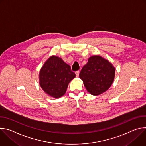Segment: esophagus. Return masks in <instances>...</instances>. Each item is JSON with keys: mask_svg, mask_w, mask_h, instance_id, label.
Instances as JSON below:
<instances>
[{"mask_svg": "<svg viewBox=\"0 0 146 146\" xmlns=\"http://www.w3.org/2000/svg\"><path fill=\"white\" fill-rule=\"evenodd\" d=\"M79 71H77V72H75V73H76V77H78V76H79Z\"/></svg>", "mask_w": 146, "mask_h": 146, "instance_id": "34e87169", "label": "esophagus"}]
</instances>
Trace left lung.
Returning <instances> with one entry per match:
<instances>
[{
	"instance_id": "8db88e82",
	"label": "left lung",
	"mask_w": 146,
	"mask_h": 146,
	"mask_svg": "<svg viewBox=\"0 0 146 146\" xmlns=\"http://www.w3.org/2000/svg\"><path fill=\"white\" fill-rule=\"evenodd\" d=\"M115 72V68L109 60L99 55H94L89 58L79 77L87 91L96 96L110 87L114 81Z\"/></svg>"
}]
</instances>
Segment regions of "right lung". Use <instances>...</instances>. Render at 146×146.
<instances>
[{
	"instance_id": "1",
	"label": "right lung",
	"mask_w": 146,
	"mask_h": 146,
	"mask_svg": "<svg viewBox=\"0 0 146 146\" xmlns=\"http://www.w3.org/2000/svg\"><path fill=\"white\" fill-rule=\"evenodd\" d=\"M76 77L70 66L60 58L51 56L39 73V83L43 90L54 98L63 96L69 83Z\"/></svg>"
}]
</instances>
